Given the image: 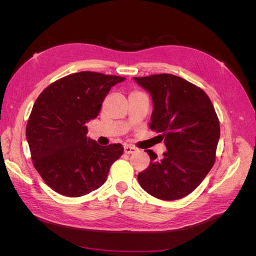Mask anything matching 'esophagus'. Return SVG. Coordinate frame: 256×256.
Instances as JSON below:
<instances>
[{
  "instance_id": "obj_1",
  "label": "esophagus",
  "mask_w": 256,
  "mask_h": 256,
  "mask_svg": "<svg viewBox=\"0 0 256 256\" xmlns=\"http://www.w3.org/2000/svg\"><path fill=\"white\" fill-rule=\"evenodd\" d=\"M124 150H125L126 154H132V152H134L136 150V148L134 146H131V145H128V144L124 146Z\"/></svg>"
}]
</instances>
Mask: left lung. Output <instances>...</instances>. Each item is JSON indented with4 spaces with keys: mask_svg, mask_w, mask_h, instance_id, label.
I'll list each match as a JSON object with an SVG mask.
<instances>
[{
    "mask_svg": "<svg viewBox=\"0 0 256 256\" xmlns=\"http://www.w3.org/2000/svg\"><path fill=\"white\" fill-rule=\"evenodd\" d=\"M152 98L150 128L162 134L164 157L150 150V164L138 180L150 196L174 200L203 182L214 164L220 124L212 100L196 85L170 74L134 76Z\"/></svg>",
    "mask_w": 256,
    "mask_h": 256,
    "instance_id": "left-lung-1",
    "label": "left lung"
}]
</instances>
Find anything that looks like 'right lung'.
I'll return each instance as SVG.
<instances>
[{
    "mask_svg": "<svg viewBox=\"0 0 256 256\" xmlns=\"http://www.w3.org/2000/svg\"><path fill=\"white\" fill-rule=\"evenodd\" d=\"M126 78L94 72L68 74L38 96L26 125L30 158L51 189L78 198L106 182L120 144L100 146L88 138L86 122L96 118L111 88Z\"/></svg>",
    "mask_w": 256,
    "mask_h": 256,
    "instance_id": "1",
    "label": "right lung"
}]
</instances>
